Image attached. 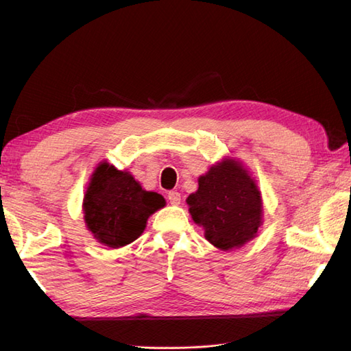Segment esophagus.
I'll return each instance as SVG.
<instances>
[{
    "instance_id": "obj_1",
    "label": "esophagus",
    "mask_w": 351,
    "mask_h": 351,
    "mask_svg": "<svg viewBox=\"0 0 351 351\" xmlns=\"http://www.w3.org/2000/svg\"><path fill=\"white\" fill-rule=\"evenodd\" d=\"M167 199L171 205H180L181 204V193L178 191H169Z\"/></svg>"
}]
</instances>
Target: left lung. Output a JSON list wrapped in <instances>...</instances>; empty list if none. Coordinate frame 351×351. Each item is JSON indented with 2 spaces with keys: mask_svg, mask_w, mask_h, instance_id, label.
<instances>
[{
  "mask_svg": "<svg viewBox=\"0 0 351 351\" xmlns=\"http://www.w3.org/2000/svg\"><path fill=\"white\" fill-rule=\"evenodd\" d=\"M190 214L205 238L220 250L241 247L256 235L263 215L258 187L241 164L225 160L199 178L189 196Z\"/></svg>",
  "mask_w": 351,
  "mask_h": 351,
  "instance_id": "left-lung-1",
  "label": "left lung"
}]
</instances>
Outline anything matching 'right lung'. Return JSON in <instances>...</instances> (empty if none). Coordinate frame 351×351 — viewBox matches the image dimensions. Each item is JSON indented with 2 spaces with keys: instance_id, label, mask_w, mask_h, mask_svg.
<instances>
[{
  "instance_id": "right-lung-1",
  "label": "right lung",
  "mask_w": 351,
  "mask_h": 351,
  "mask_svg": "<svg viewBox=\"0 0 351 351\" xmlns=\"http://www.w3.org/2000/svg\"><path fill=\"white\" fill-rule=\"evenodd\" d=\"M164 205L161 195L141 189L128 171L102 162L86 191L84 220L96 240L117 249L137 240L149 215Z\"/></svg>"
}]
</instances>
